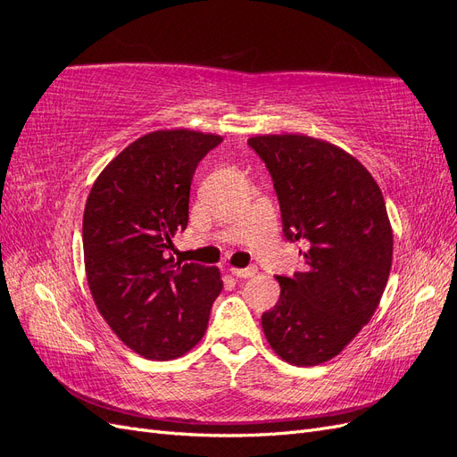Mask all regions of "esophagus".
Wrapping results in <instances>:
<instances>
[{
	"label": "esophagus",
	"instance_id": "obj_1",
	"mask_svg": "<svg viewBox=\"0 0 457 457\" xmlns=\"http://www.w3.org/2000/svg\"><path fill=\"white\" fill-rule=\"evenodd\" d=\"M255 272H257L255 267H247V269H234V267H230V274L237 276V278H252Z\"/></svg>",
	"mask_w": 457,
	"mask_h": 457
}]
</instances>
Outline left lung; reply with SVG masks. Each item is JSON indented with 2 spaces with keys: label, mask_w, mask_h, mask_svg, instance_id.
Instances as JSON below:
<instances>
[{
  "label": "left lung",
  "mask_w": 457,
  "mask_h": 457,
  "mask_svg": "<svg viewBox=\"0 0 457 457\" xmlns=\"http://www.w3.org/2000/svg\"><path fill=\"white\" fill-rule=\"evenodd\" d=\"M280 200L284 234L303 242L305 269L276 276L280 299L262 312L270 349L294 366L337 356L376 312L393 262V227L376 179L328 141L255 135Z\"/></svg>",
  "instance_id": "1"
}]
</instances>
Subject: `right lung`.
<instances>
[{"instance_id":"add662e5","label":"right lung","mask_w":457,"mask_h":457,"mask_svg":"<svg viewBox=\"0 0 457 457\" xmlns=\"http://www.w3.org/2000/svg\"><path fill=\"white\" fill-rule=\"evenodd\" d=\"M223 137L158 129L123 148L95 179L84 212V262L96 309L131 351L173 361L196 347L223 289L217 267L168 257L188 223L198 162Z\"/></svg>"}]
</instances>
